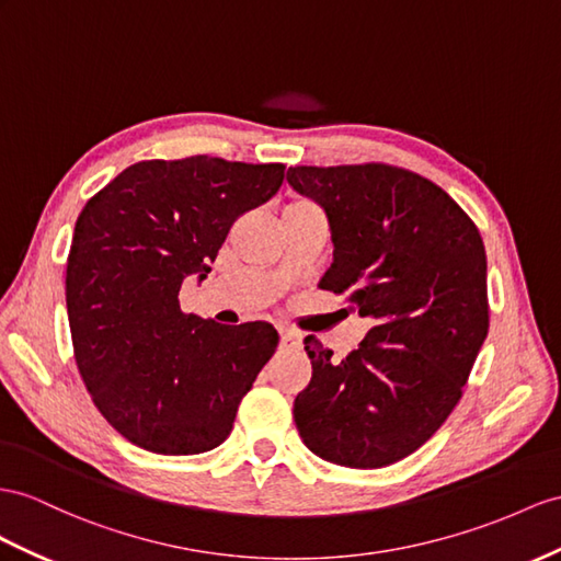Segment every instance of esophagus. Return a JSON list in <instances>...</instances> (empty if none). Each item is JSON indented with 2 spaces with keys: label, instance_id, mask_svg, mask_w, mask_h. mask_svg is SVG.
Segmentation results:
<instances>
[{
  "label": "esophagus",
  "instance_id": "esophagus-1",
  "mask_svg": "<svg viewBox=\"0 0 561 561\" xmlns=\"http://www.w3.org/2000/svg\"><path fill=\"white\" fill-rule=\"evenodd\" d=\"M279 343L282 348H300V343H304V336L289 327H279Z\"/></svg>",
  "mask_w": 561,
  "mask_h": 561
}]
</instances>
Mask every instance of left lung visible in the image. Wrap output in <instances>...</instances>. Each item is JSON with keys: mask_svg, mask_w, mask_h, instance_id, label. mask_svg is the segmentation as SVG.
Returning a JSON list of instances; mask_svg holds the SVG:
<instances>
[{"mask_svg": "<svg viewBox=\"0 0 561 561\" xmlns=\"http://www.w3.org/2000/svg\"><path fill=\"white\" fill-rule=\"evenodd\" d=\"M286 180L324 208L334 263L322 291L375 320L334 357L306 336L312 379L294 400L308 448L341 467L379 469L436 434L462 398L488 334L485 249L438 184L389 163L294 165Z\"/></svg>", "mask_w": 561, "mask_h": 561, "instance_id": "left-lung-1", "label": "left lung"}]
</instances>
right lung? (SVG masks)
<instances>
[{"mask_svg":"<svg viewBox=\"0 0 561 561\" xmlns=\"http://www.w3.org/2000/svg\"><path fill=\"white\" fill-rule=\"evenodd\" d=\"M282 163L215 156L139 161L78 215L66 306L80 377L123 438L158 455L218 448L277 348L265 322L227 327L180 308L239 215L277 194Z\"/></svg>","mask_w":561,"mask_h":561,"instance_id":"add662e5","label":"right lung"}]
</instances>
